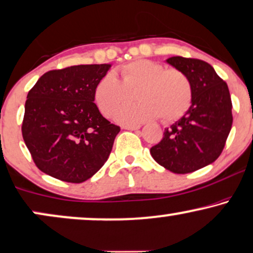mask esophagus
Here are the masks:
<instances>
[{
	"label": "esophagus",
	"mask_w": 253,
	"mask_h": 253,
	"mask_svg": "<svg viewBox=\"0 0 253 253\" xmlns=\"http://www.w3.org/2000/svg\"><path fill=\"white\" fill-rule=\"evenodd\" d=\"M140 125H123L124 129H128V130H136L140 129Z\"/></svg>",
	"instance_id": "obj_1"
}]
</instances>
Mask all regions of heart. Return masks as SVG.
<instances>
[{
  "label": "heart",
  "mask_w": 253,
  "mask_h": 253,
  "mask_svg": "<svg viewBox=\"0 0 253 253\" xmlns=\"http://www.w3.org/2000/svg\"><path fill=\"white\" fill-rule=\"evenodd\" d=\"M121 82L108 72L94 87V101L104 116L110 117L128 98V89L139 86L135 98L139 103L124 105L117 111L121 124H140L160 116L166 123L177 120L190 107L191 85L178 70L149 59H136L120 70Z\"/></svg>",
  "instance_id": "obj_1"
}]
</instances>
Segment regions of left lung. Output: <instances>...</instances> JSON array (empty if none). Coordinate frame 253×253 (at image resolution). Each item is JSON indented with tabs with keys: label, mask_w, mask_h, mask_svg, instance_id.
Wrapping results in <instances>:
<instances>
[{
	"label": "left lung",
	"mask_w": 253,
	"mask_h": 253,
	"mask_svg": "<svg viewBox=\"0 0 253 253\" xmlns=\"http://www.w3.org/2000/svg\"><path fill=\"white\" fill-rule=\"evenodd\" d=\"M166 63L188 77L193 97L184 116L165 129L150 154L168 170L187 174L211 165L222 153L232 126L231 97L225 82L204 60L175 56Z\"/></svg>",
	"instance_id": "obj_1"
}]
</instances>
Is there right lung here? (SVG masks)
I'll return each instance as SVG.
<instances>
[{"instance_id":"add662e5","label":"right lung","mask_w":253,"mask_h":253,"mask_svg":"<svg viewBox=\"0 0 253 253\" xmlns=\"http://www.w3.org/2000/svg\"><path fill=\"white\" fill-rule=\"evenodd\" d=\"M111 66L88 64L52 70L29 91L22 135L43 172L82 183L107 161L120 127L101 116L93 92Z\"/></svg>"}]
</instances>
